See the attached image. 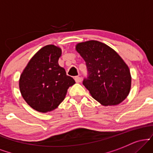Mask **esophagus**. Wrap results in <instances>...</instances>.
<instances>
[{"instance_id":"esophagus-1","label":"esophagus","mask_w":153,"mask_h":153,"mask_svg":"<svg viewBox=\"0 0 153 153\" xmlns=\"http://www.w3.org/2000/svg\"><path fill=\"white\" fill-rule=\"evenodd\" d=\"M75 82H81V78H80V77H79V76H76L75 78Z\"/></svg>"}]
</instances>
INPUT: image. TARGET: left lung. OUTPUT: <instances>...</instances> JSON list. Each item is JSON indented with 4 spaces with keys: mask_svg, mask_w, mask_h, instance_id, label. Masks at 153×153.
<instances>
[{
    "mask_svg": "<svg viewBox=\"0 0 153 153\" xmlns=\"http://www.w3.org/2000/svg\"><path fill=\"white\" fill-rule=\"evenodd\" d=\"M75 50L86 63L88 77L82 84L91 96L105 106L122 103L129 94L131 77L119 54L96 40L78 43Z\"/></svg>",
    "mask_w": 153,
    "mask_h": 153,
    "instance_id": "8db88e82",
    "label": "left lung"
}]
</instances>
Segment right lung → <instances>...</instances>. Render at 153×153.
Returning <instances> with one entry per match:
<instances>
[{
	"mask_svg": "<svg viewBox=\"0 0 153 153\" xmlns=\"http://www.w3.org/2000/svg\"><path fill=\"white\" fill-rule=\"evenodd\" d=\"M62 54L59 47H43L31 57L19 78L22 97L33 109L47 113L57 108L65 99L74 79L59 65Z\"/></svg>",
	"mask_w": 153,
	"mask_h": 153,
	"instance_id": "add662e5",
	"label": "right lung"
}]
</instances>
